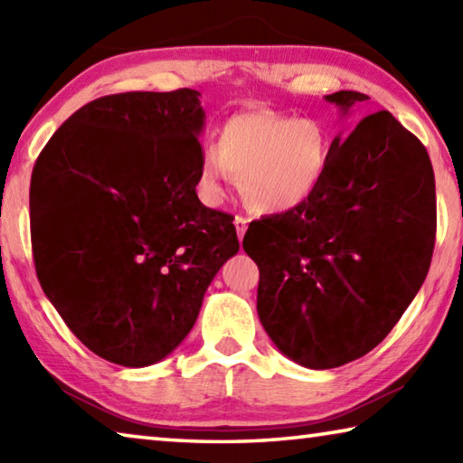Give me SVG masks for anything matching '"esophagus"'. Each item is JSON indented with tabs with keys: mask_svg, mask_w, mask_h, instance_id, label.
<instances>
[{
	"mask_svg": "<svg viewBox=\"0 0 463 463\" xmlns=\"http://www.w3.org/2000/svg\"><path fill=\"white\" fill-rule=\"evenodd\" d=\"M247 224H249V221L245 216H234V229H237L239 239H242V234H245Z\"/></svg>",
	"mask_w": 463,
	"mask_h": 463,
	"instance_id": "1",
	"label": "esophagus"
}]
</instances>
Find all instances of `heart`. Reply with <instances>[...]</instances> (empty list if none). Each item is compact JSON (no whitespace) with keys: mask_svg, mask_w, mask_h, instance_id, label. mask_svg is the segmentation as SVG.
<instances>
[{"mask_svg":"<svg viewBox=\"0 0 463 463\" xmlns=\"http://www.w3.org/2000/svg\"><path fill=\"white\" fill-rule=\"evenodd\" d=\"M331 156V132L320 120L250 109L222 124L218 145L203 146L198 184L202 194L216 202L232 174L249 208L288 213L320 190Z\"/></svg>","mask_w":463,"mask_h":463,"instance_id":"1","label":"heart"}]
</instances>
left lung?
<instances>
[{
    "mask_svg": "<svg viewBox=\"0 0 463 463\" xmlns=\"http://www.w3.org/2000/svg\"><path fill=\"white\" fill-rule=\"evenodd\" d=\"M343 114L359 91L325 96ZM435 175L427 148L386 109L333 140L308 202L249 224L260 268L257 312L292 362L331 370L380 345L427 278L435 247Z\"/></svg>",
    "mask_w": 463,
    "mask_h": 463,
    "instance_id": "8db88e82",
    "label": "left lung"
}]
</instances>
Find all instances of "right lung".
I'll use <instances>...</instances> for the list:
<instances>
[{
	"instance_id": "obj_1",
	"label": "right lung",
	"mask_w": 463,
	"mask_h": 463,
	"mask_svg": "<svg viewBox=\"0 0 463 463\" xmlns=\"http://www.w3.org/2000/svg\"><path fill=\"white\" fill-rule=\"evenodd\" d=\"M195 90L127 91L61 124L30 182L36 276L65 325L124 367L167 357L239 250L234 218L198 200Z\"/></svg>"
}]
</instances>
